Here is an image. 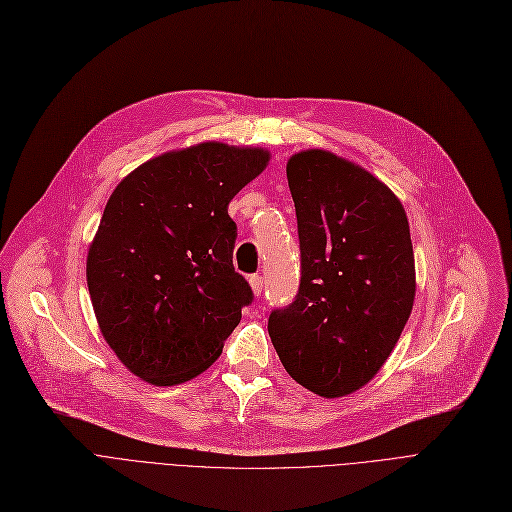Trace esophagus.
<instances>
[{
	"label": "esophagus",
	"mask_w": 512,
	"mask_h": 512,
	"mask_svg": "<svg viewBox=\"0 0 512 512\" xmlns=\"http://www.w3.org/2000/svg\"><path fill=\"white\" fill-rule=\"evenodd\" d=\"M249 284H251V288H253V294L255 297H261V292H263V278L261 276H251L249 278Z\"/></svg>",
	"instance_id": "obj_1"
}]
</instances>
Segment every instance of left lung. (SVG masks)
Here are the masks:
<instances>
[{
  "label": "left lung",
  "instance_id": "1",
  "mask_svg": "<svg viewBox=\"0 0 512 512\" xmlns=\"http://www.w3.org/2000/svg\"><path fill=\"white\" fill-rule=\"evenodd\" d=\"M301 242L299 294L267 321L294 382L338 398L382 369L415 301L409 220L390 188L324 149L286 164Z\"/></svg>",
  "mask_w": 512,
  "mask_h": 512
}]
</instances>
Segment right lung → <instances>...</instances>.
<instances>
[{"label":"right lung","instance_id":"right-lung-1","mask_svg":"<svg viewBox=\"0 0 512 512\" xmlns=\"http://www.w3.org/2000/svg\"><path fill=\"white\" fill-rule=\"evenodd\" d=\"M267 161L261 147L199 143L145 161L107 201L87 284L105 342L141 380L182 384L222 355L253 301L228 203Z\"/></svg>","mask_w":512,"mask_h":512}]
</instances>
